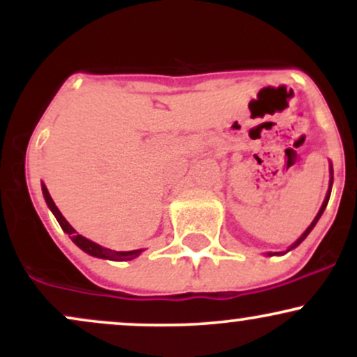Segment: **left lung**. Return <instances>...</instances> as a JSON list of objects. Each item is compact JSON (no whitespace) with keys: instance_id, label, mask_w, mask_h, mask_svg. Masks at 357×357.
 <instances>
[{"instance_id":"left-lung-1","label":"left lung","mask_w":357,"mask_h":357,"mask_svg":"<svg viewBox=\"0 0 357 357\" xmlns=\"http://www.w3.org/2000/svg\"><path fill=\"white\" fill-rule=\"evenodd\" d=\"M333 166H331V183H329V191H327V195H326V199H324V203H322V206H321V210H319V213H317V216H315V218H314V221H312V223H310L309 225V228H307V230L304 231V233H302V235H301V238H298L297 241H296V243H294V245H290V247H289V250H287V252H290V250H292V248H296V247H298V245H301L302 243V241H304L305 238H307V235H309V233L310 231H312V228L315 227V223H317V221H319V218H321V216H322V213H324V210H326V206H327V203H329V196H331V188H333ZM267 255L268 257H273V255H284V252H278V253H272V252H270V253H267Z\"/></svg>"}]
</instances>
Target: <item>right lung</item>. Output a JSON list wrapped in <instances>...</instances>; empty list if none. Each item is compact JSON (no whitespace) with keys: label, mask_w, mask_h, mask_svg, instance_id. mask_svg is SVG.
Wrapping results in <instances>:
<instances>
[{"label":"right lung","mask_w":357,"mask_h":357,"mask_svg":"<svg viewBox=\"0 0 357 357\" xmlns=\"http://www.w3.org/2000/svg\"><path fill=\"white\" fill-rule=\"evenodd\" d=\"M42 191H43L45 202H47L48 208H50L53 215H55L56 221H59V223H60L61 230H63L65 233H68V235H70V238H72L73 243H75L79 248L84 250L85 253H89V255L97 257V258H105V260H116V261L132 260V258H136V257L141 255L142 250H130V252H116V250L104 248V247H100V245H97V243H93V241H90L89 238H85V236L79 235V233H77V231L73 230V228L70 227V223H68V221L63 218V215H61L59 208L55 206V203H53L50 192H48L47 186H45L43 183H42Z\"/></svg>","instance_id":"add662e5"}]
</instances>
